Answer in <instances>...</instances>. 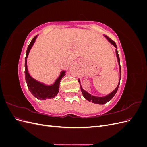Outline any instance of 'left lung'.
I'll return each mask as SVG.
<instances>
[{"label": "left lung", "instance_id": "1", "mask_svg": "<svg viewBox=\"0 0 147 147\" xmlns=\"http://www.w3.org/2000/svg\"><path fill=\"white\" fill-rule=\"evenodd\" d=\"M105 37L107 39V40L111 43L112 44V45L116 48V55H117V59H118V64H119V73H120V78H119V81L118 83V84L117 87L115 88V90L112 91L111 93H110L109 94L107 95L104 97H96V96H92L91 94H90V93H88V92H86V91H84L83 89L82 88V86L80 85V88H81V91L82 92V94L83 97L85 98L86 100H88V101L90 102H92V103H94V104H104L107 102H109L111 99H112L113 96L116 94V92H117V90L118 89L119 85V83H120V79H121V66H120V60H119V55L118 53V51H117V47L116 43L114 41H113L112 39L110 38L109 37L107 36V35H104ZM80 81V80H78V82ZM80 83V82H79Z\"/></svg>", "mask_w": 147, "mask_h": 147}]
</instances>
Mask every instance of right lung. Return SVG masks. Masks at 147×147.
<instances>
[{
  "instance_id": "add662e5",
  "label": "right lung",
  "mask_w": 147,
  "mask_h": 147,
  "mask_svg": "<svg viewBox=\"0 0 147 147\" xmlns=\"http://www.w3.org/2000/svg\"><path fill=\"white\" fill-rule=\"evenodd\" d=\"M37 37V35L35 36L32 41L30 42L28 45L27 51H26V56L25 57V78L26 82L30 92L32 95L38 99L45 100L47 99H53L57 96L59 90V84L61 79L65 75V71H62L59 77L57 78L55 82L51 85H46L43 83H40L36 80L30 76L28 72L27 66V57L28 56L30 50L33 46L34 43Z\"/></svg>"
}]
</instances>
